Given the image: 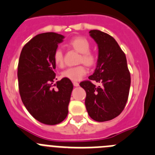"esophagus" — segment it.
<instances>
[{
	"label": "esophagus",
	"instance_id": "esophagus-1",
	"mask_svg": "<svg viewBox=\"0 0 155 155\" xmlns=\"http://www.w3.org/2000/svg\"><path fill=\"white\" fill-rule=\"evenodd\" d=\"M73 84H74V86H75V87H78V86H79V84L78 83V82H73Z\"/></svg>",
	"mask_w": 155,
	"mask_h": 155
}]
</instances>
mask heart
Returning <instances> with one entry per match:
<instances>
[{"mask_svg": "<svg viewBox=\"0 0 155 155\" xmlns=\"http://www.w3.org/2000/svg\"><path fill=\"white\" fill-rule=\"evenodd\" d=\"M68 44L72 49L81 53L78 60L79 63H84L85 65L88 66V67H92L95 64L96 57L94 53L90 51L91 44L87 39H86L84 37H76V38L71 39ZM53 61H54L56 65L60 68L64 66V53L60 48L57 49L54 52ZM86 74H87V69L85 67L84 65H79L67 68L63 71L61 76L63 78L75 81L80 80Z\"/></svg>", "mask_w": 155, "mask_h": 155, "instance_id": "heart-1", "label": "heart"}]
</instances>
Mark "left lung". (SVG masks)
Segmentation results:
<instances>
[{"mask_svg": "<svg viewBox=\"0 0 155 155\" xmlns=\"http://www.w3.org/2000/svg\"><path fill=\"white\" fill-rule=\"evenodd\" d=\"M90 36L98 45L96 68L90 81L80 83L86 92L85 106L92 120L98 122L111 120L125 108L130 87V74L127 58L115 39L99 30H91ZM91 80L98 82L96 87Z\"/></svg>", "mask_w": 155, "mask_h": 155, "instance_id": "8db88e82", "label": "left lung"}]
</instances>
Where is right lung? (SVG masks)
<instances>
[{
  "instance_id": "obj_1",
  "label": "right lung",
  "mask_w": 155,
  "mask_h": 155,
  "mask_svg": "<svg viewBox=\"0 0 155 155\" xmlns=\"http://www.w3.org/2000/svg\"><path fill=\"white\" fill-rule=\"evenodd\" d=\"M64 39V35L55 32L39 34L25 45L19 57L18 79L21 101L35 120L46 125L65 120L74 87L65 78L53 84V54Z\"/></svg>"
}]
</instances>
